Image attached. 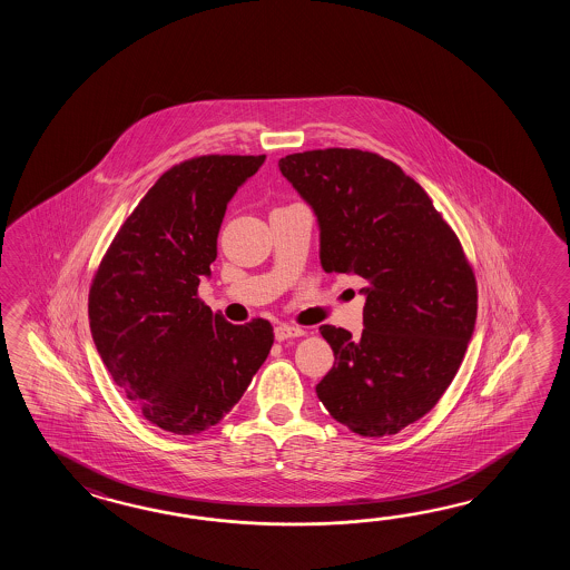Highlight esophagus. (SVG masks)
I'll return each instance as SVG.
<instances>
[{"label": "esophagus", "mask_w": 570, "mask_h": 570, "mask_svg": "<svg viewBox=\"0 0 570 570\" xmlns=\"http://www.w3.org/2000/svg\"><path fill=\"white\" fill-rule=\"evenodd\" d=\"M305 334V330L297 326H287V324H281V326L275 327V338L283 342V340L289 338H299Z\"/></svg>", "instance_id": "1"}]
</instances>
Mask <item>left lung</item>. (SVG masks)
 I'll return each instance as SVG.
<instances>
[{
    "label": "left lung",
    "instance_id": "obj_1",
    "mask_svg": "<svg viewBox=\"0 0 570 570\" xmlns=\"http://www.w3.org/2000/svg\"><path fill=\"white\" fill-rule=\"evenodd\" d=\"M279 169L314 207L324 271L368 283L361 338L320 327L336 361L315 393L354 434H397L461 366L476 320L473 267L422 185L387 158L324 148L287 155Z\"/></svg>",
    "mask_w": 570,
    "mask_h": 570
}]
</instances>
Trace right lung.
Masks as SVG:
<instances>
[{
  "mask_svg": "<svg viewBox=\"0 0 570 570\" xmlns=\"http://www.w3.org/2000/svg\"><path fill=\"white\" fill-rule=\"evenodd\" d=\"M265 155H204L165 170L121 224L89 287V326L114 383L179 436L218 424L273 346L263 317L234 326L199 299L236 189Z\"/></svg>",
  "mask_w": 570,
  "mask_h": 570,
  "instance_id": "1",
  "label": "right lung"
}]
</instances>
